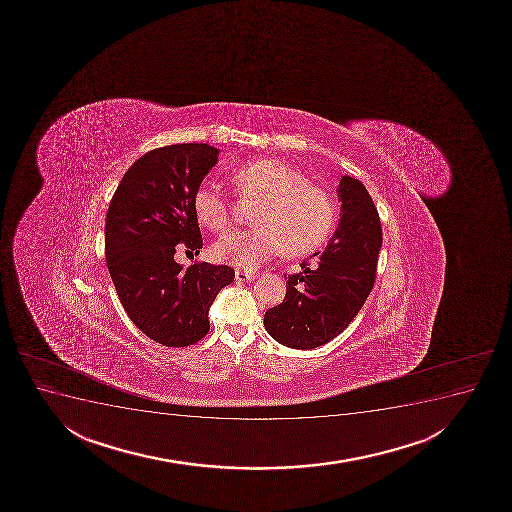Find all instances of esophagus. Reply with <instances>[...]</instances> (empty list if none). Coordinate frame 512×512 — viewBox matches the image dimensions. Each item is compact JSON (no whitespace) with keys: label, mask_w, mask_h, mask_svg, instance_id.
I'll return each instance as SVG.
<instances>
[{"label":"esophagus","mask_w":512,"mask_h":512,"mask_svg":"<svg viewBox=\"0 0 512 512\" xmlns=\"http://www.w3.org/2000/svg\"><path fill=\"white\" fill-rule=\"evenodd\" d=\"M235 277L236 281H241V283H243V281H253V279H255V274H253V272L240 271V269H238V271L235 272Z\"/></svg>","instance_id":"esophagus-1"}]
</instances>
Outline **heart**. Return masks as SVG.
Segmentation results:
<instances>
[{
	"instance_id": "obj_1",
	"label": "heart",
	"mask_w": 512,
	"mask_h": 512,
	"mask_svg": "<svg viewBox=\"0 0 512 512\" xmlns=\"http://www.w3.org/2000/svg\"><path fill=\"white\" fill-rule=\"evenodd\" d=\"M238 197L259 200L248 231L217 241V260L253 271L284 252L303 257L322 247L337 221L336 200L325 188L308 183L301 171L277 161L257 159L231 169L228 175ZM193 212L204 228L224 233L231 226V205L216 187L202 185L193 193Z\"/></svg>"
}]
</instances>
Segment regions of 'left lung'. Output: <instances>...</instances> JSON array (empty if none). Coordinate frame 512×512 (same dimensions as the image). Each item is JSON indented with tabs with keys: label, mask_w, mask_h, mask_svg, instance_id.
Masks as SVG:
<instances>
[{
	"label": "left lung",
	"mask_w": 512,
	"mask_h": 512,
	"mask_svg": "<svg viewBox=\"0 0 512 512\" xmlns=\"http://www.w3.org/2000/svg\"><path fill=\"white\" fill-rule=\"evenodd\" d=\"M341 221L324 252L313 253L303 271L286 276L283 303L265 312L264 325L277 343L319 348L339 336L367 301L382 247L379 212L361 181L339 183Z\"/></svg>",
	"instance_id": "left-lung-1"
}]
</instances>
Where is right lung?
<instances>
[{"label":"right lung","instance_id":"add662e5","mask_svg":"<svg viewBox=\"0 0 512 512\" xmlns=\"http://www.w3.org/2000/svg\"><path fill=\"white\" fill-rule=\"evenodd\" d=\"M217 154L207 144L147 152L121 178L106 214V264L121 305L145 336L168 348L199 343L212 301L235 279L229 265L195 262L185 271L175 260L180 248H202L193 193Z\"/></svg>","mask_w":512,"mask_h":512}]
</instances>
